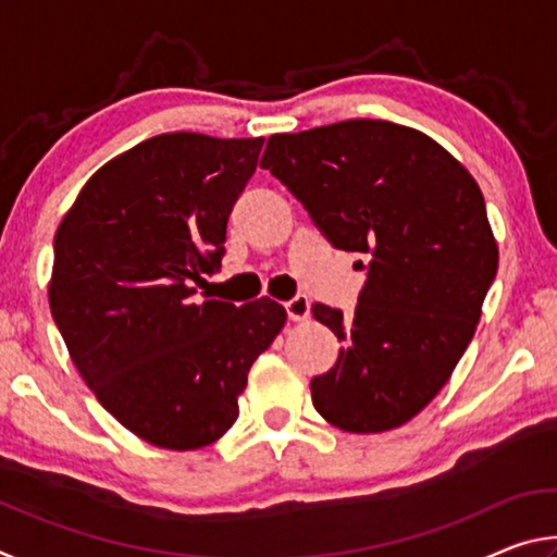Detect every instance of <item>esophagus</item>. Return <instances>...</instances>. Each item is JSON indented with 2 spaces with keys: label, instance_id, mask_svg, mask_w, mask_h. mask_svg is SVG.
Here are the masks:
<instances>
[{
  "label": "esophagus",
  "instance_id": "esophagus-1",
  "mask_svg": "<svg viewBox=\"0 0 557 557\" xmlns=\"http://www.w3.org/2000/svg\"><path fill=\"white\" fill-rule=\"evenodd\" d=\"M285 309H287V317L292 322H305L309 317V297L307 295H297L292 297L289 301H285Z\"/></svg>",
  "mask_w": 557,
  "mask_h": 557
}]
</instances>
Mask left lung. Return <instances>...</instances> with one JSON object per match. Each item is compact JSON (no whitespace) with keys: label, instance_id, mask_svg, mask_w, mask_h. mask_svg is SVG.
Returning <instances> with one entry per match:
<instances>
[{"label":"left lung","instance_id":"8db88e82","mask_svg":"<svg viewBox=\"0 0 557 557\" xmlns=\"http://www.w3.org/2000/svg\"><path fill=\"white\" fill-rule=\"evenodd\" d=\"M260 166L334 248L366 258L354 314L312 307L344 344L312 379L317 412L346 432L400 428L449 381L496 277L482 191L435 139L385 120L272 135Z\"/></svg>","mask_w":557,"mask_h":557}]
</instances>
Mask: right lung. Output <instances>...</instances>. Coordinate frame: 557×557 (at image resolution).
Listing matches in <instances>:
<instances>
[{
    "label": "right lung",
    "mask_w": 557,
    "mask_h": 557,
    "mask_svg": "<svg viewBox=\"0 0 557 557\" xmlns=\"http://www.w3.org/2000/svg\"><path fill=\"white\" fill-rule=\"evenodd\" d=\"M262 137L169 132L112 159L53 238L49 305L102 408L149 445L199 449L231 430L285 307L199 299Z\"/></svg>",
    "instance_id": "right-lung-1"
}]
</instances>
